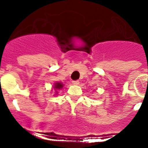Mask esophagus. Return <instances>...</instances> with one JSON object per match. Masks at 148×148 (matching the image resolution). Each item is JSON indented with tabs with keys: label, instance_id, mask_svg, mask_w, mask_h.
Wrapping results in <instances>:
<instances>
[{
	"label": "esophagus",
	"instance_id": "34e87169",
	"mask_svg": "<svg viewBox=\"0 0 148 148\" xmlns=\"http://www.w3.org/2000/svg\"><path fill=\"white\" fill-rule=\"evenodd\" d=\"M72 82H73V84H75V85H78V84H79V81H78V80L73 81Z\"/></svg>",
	"mask_w": 148,
	"mask_h": 148
}]
</instances>
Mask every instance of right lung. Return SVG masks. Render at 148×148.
Returning <instances> with one entry per match:
<instances>
[{
    "label": "right lung",
    "mask_w": 148,
    "mask_h": 148,
    "mask_svg": "<svg viewBox=\"0 0 148 148\" xmlns=\"http://www.w3.org/2000/svg\"><path fill=\"white\" fill-rule=\"evenodd\" d=\"M63 87V84H61V83H56V84H55V87H54V88H56V89H61V88H62Z\"/></svg>",
    "instance_id": "right-lung-1"
}]
</instances>
